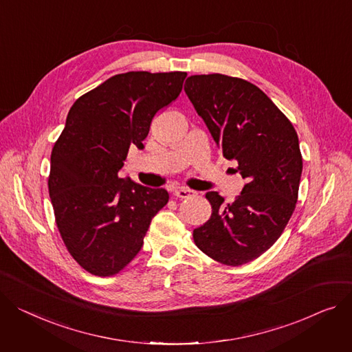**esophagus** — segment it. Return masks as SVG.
<instances>
[{
    "label": "esophagus",
    "instance_id": "34e87169",
    "mask_svg": "<svg viewBox=\"0 0 352 352\" xmlns=\"http://www.w3.org/2000/svg\"><path fill=\"white\" fill-rule=\"evenodd\" d=\"M197 194H198L197 191L186 188V186H179V188L175 190V195H177L178 198H191V197H195Z\"/></svg>",
    "mask_w": 352,
    "mask_h": 352
}]
</instances>
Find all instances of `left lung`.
Returning <instances> with one entry per match:
<instances>
[{"label":"left lung","instance_id":"obj_1","mask_svg":"<svg viewBox=\"0 0 352 352\" xmlns=\"http://www.w3.org/2000/svg\"><path fill=\"white\" fill-rule=\"evenodd\" d=\"M184 90L218 148L246 181L232 204L206 192L212 215L194 229L195 245L214 261L241 266L282 235L297 202L302 160L287 117L248 80L221 74L194 75Z\"/></svg>","mask_w":352,"mask_h":352}]
</instances>
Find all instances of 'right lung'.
<instances>
[{
    "mask_svg": "<svg viewBox=\"0 0 352 352\" xmlns=\"http://www.w3.org/2000/svg\"><path fill=\"white\" fill-rule=\"evenodd\" d=\"M185 72L114 75L70 107L51 154L48 179L56 225L89 273L113 276L143 248L164 188L120 178L130 146L143 150L155 113L175 100Z\"/></svg>",
    "mask_w": 352,
    "mask_h": 352,
    "instance_id": "obj_1",
    "label": "right lung"
}]
</instances>
